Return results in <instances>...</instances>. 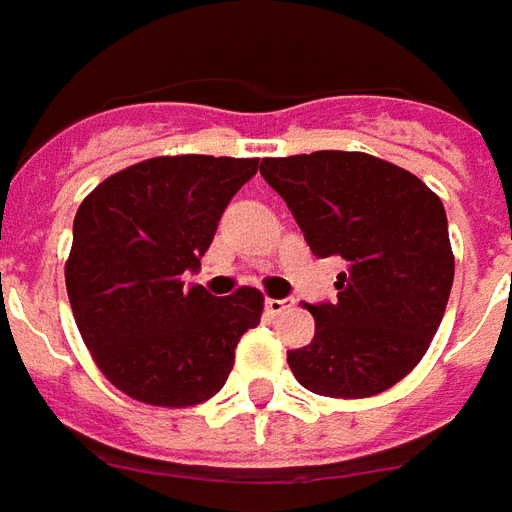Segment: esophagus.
I'll list each match as a JSON object with an SVG mask.
<instances>
[{"mask_svg": "<svg viewBox=\"0 0 512 512\" xmlns=\"http://www.w3.org/2000/svg\"><path fill=\"white\" fill-rule=\"evenodd\" d=\"M292 306H295V300H275V297H267V300H264V308H267V314H273V317L284 314V311H289Z\"/></svg>", "mask_w": 512, "mask_h": 512, "instance_id": "34e87169", "label": "esophagus"}]
</instances>
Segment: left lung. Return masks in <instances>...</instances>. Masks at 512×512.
Wrapping results in <instances>:
<instances>
[{"instance_id":"8db88e82","label":"left lung","mask_w":512,"mask_h":512,"mask_svg":"<svg viewBox=\"0 0 512 512\" xmlns=\"http://www.w3.org/2000/svg\"><path fill=\"white\" fill-rule=\"evenodd\" d=\"M314 256H339L333 303L308 306L314 339L289 350L300 386L364 400L400 383L436 336L455 256L436 192L405 168L361 151L262 159Z\"/></svg>"}]
</instances>
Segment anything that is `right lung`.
<instances>
[{
    "label": "right lung",
    "instance_id": "1",
    "mask_svg": "<svg viewBox=\"0 0 512 512\" xmlns=\"http://www.w3.org/2000/svg\"><path fill=\"white\" fill-rule=\"evenodd\" d=\"M259 159L154 157L112 173L79 204L65 289L93 361L126 397L187 408L215 397L264 295L184 286Z\"/></svg>",
    "mask_w": 512,
    "mask_h": 512
}]
</instances>
